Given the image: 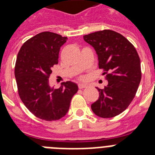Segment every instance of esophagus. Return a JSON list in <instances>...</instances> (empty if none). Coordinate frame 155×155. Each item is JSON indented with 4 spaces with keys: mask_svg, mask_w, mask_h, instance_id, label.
<instances>
[{
    "mask_svg": "<svg viewBox=\"0 0 155 155\" xmlns=\"http://www.w3.org/2000/svg\"><path fill=\"white\" fill-rule=\"evenodd\" d=\"M78 87H79V89H83V88L87 87V85L84 84H78Z\"/></svg>",
    "mask_w": 155,
    "mask_h": 155,
    "instance_id": "esophagus-1",
    "label": "esophagus"
}]
</instances>
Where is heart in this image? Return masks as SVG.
<instances>
[{
	"label": "heart",
	"mask_w": 155,
	"mask_h": 155,
	"mask_svg": "<svg viewBox=\"0 0 155 155\" xmlns=\"http://www.w3.org/2000/svg\"><path fill=\"white\" fill-rule=\"evenodd\" d=\"M80 79H81V80H83V79H84V77H81Z\"/></svg>",
	"instance_id": "heart-1"
}]
</instances>
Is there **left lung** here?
Listing matches in <instances>:
<instances>
[{
    "label": "left lung",
    "mask_w": 155,
    "mask_h": 155,
    "mask_svg": "<svg viewBox=\"0 0 155 155\" xmlns=\"http://www.w3.org/2000/svg\"><path fill=\"white\" fill-rule=\"evenodd\" d=\"M98 58L108 85L97 87L99 98L91 104L93 113L102 118H112L123 113L135 97L141 80L140 61L134 45L121 34L105 29L84 35Z\"/></svg>",
    "instance_id": "left-lung-1"
}]
</instances>
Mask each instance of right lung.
Here are the masks:
<instances>
[{
  "instance_id": "1",
  "label": "right lung",
  "mask_w": 155,
  "mask_h": 155,
  "mask_svg": "<svg viewBox=\"0 0 155 155\" xmlns=\"http://www.w3.org/2000/svg\"><path fill=\"white\" fill-rule=\"evenodd\" d=\"M68 37L43 31L31 37L19 50L15 76L19 97L35 116L46 121L64 117L78 87L71 81L59 88L49 84L53 67L58 64L59 52Z\"/></svg>"
}]
</instances>
